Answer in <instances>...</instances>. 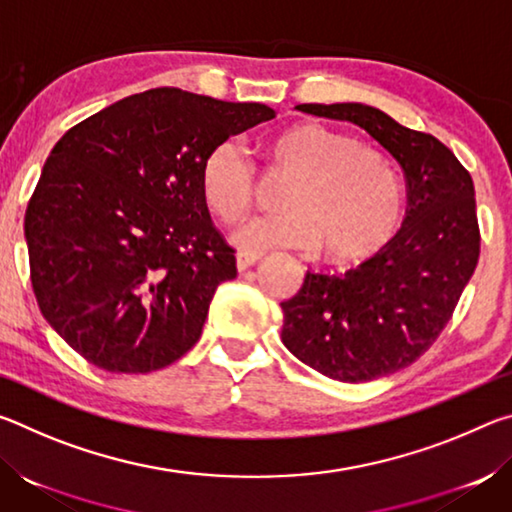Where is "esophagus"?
I'll return each instance as SVG.
<instances>
[{
  "instance_id": "obj_1",
  "label": "esophagus",
  "mask_w": 512,
  "mask_h": 512,
  "mask_svg": "<svg viewBox=\"0 0 512 512\" xmlns=\"http://www.w3.org/2000/svg\"><path fill=\"white\" fill-rule=\"evenodd\" d=\"M257 262H259V255H255V253H246V250H239V253H237V268H239V271H246V268H250Z\"/></svg>"
}]
</instances>
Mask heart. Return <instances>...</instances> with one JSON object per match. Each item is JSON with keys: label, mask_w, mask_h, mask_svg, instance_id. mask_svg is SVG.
I'll use <instances>...</instances> for the list:
<instances>
[{"label": "heart", "mask_w": 512, "mask_h": 512, "mask_svg": "<svg viewBox=\"0 0 512 512\" xmlns=\"http://www.w3.org/2000/svg\"><path fill=\"white\" fill-rule=\"evenodd\" d=\"M277 169L291 173L280 194L284 212L237 232L246 253L271 248L311 250L350 262L384 246L402 216V185L391 160L375 146L318 121H302L271 142ZM203 194L225 223L248 214L255 198V167L244 146L225 140L203 162Z\"/></svg>", "instance_id": "obj_1"}]
</instances>
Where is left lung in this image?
<instances>
[{"mask_svg": "<svg viewBox=\"0 0 512 512\" xmlns=\"http://www.w3.org/2000/svg\"><path fill=\"white\" fill-rule=\"evenodd\" d=\"M307 115L350 121L393 155L406 178L400 232L341 275L307 271L282 302V343L320 375L359 384L393 375L429 350L479 262L472 176L433 135L366 103H302Z\"/></svg>", "mask_w": 512, "mask_h": 512, "instance_id": "8db88e82", "label": "left lung"}]
</instances>
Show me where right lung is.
Here are the masks:
<instances>
[{
	"label": "right lung",
	"instance_id": "right-lung-1",
	"mask_svg": "<svg viewBox=\"0 0 512 512\" xmlns=\"http://www.w3.org/2000/svg\"><path fill=\"white\" fill-rule=\"evenodd\" d=\"M273 117L264 103L155 88L60 137L24 239L38 307L69 348L128 375L194 348L216 287L237 277L235 250L207 212L203 162Z\"/></svg>",
	"mask_w": 512,
	"mask_h": 512
}]
</instances>
